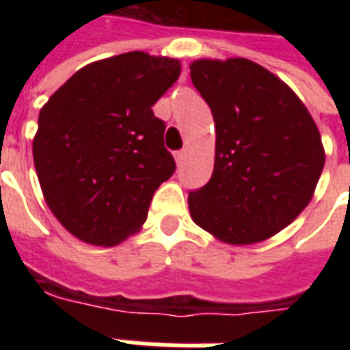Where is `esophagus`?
I'll list each match as a JSON object with an SVG mask.
<instances>
[{"label": "esophagus", "instance_id": "obj_1", "mask_svg": "<svg viewBox=\"0 0 350 350\" xmlns=\"http://www.w3.org/2000/svg\"><path fill=\"white\" fill-rule=\"evenodd\" d=\"M185 155H187V152H185V150H180V152H176L174 153L176 163H178V165H182L183 159H185Z\"/></svg>", "mask_w": 350, "mask_h": 350}]
</instances>
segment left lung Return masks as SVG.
Instances as JSON below:
<instances>
[{"instance_id":"8db88e82","label":"left lung","mask_w":350,"mask_h":350,"mask_svg":"<svg viewBox=\"0 0 350 350\" xmlns=\"http://www.w3.org/2000/svg\"><path fill=\"white\" fill-rule=\"evenodd\" d=\"M189 69L215 122L213 174L189 193L191 217L225 243L268 240L315 193L321 133L298 95L251 59H197Z\"/></svg>"}]
</instances>
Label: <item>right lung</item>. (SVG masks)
I'll use <instances>...</instances> for the list:
<instances>
[{
  "label": "right lung",
  "instance_id": "obj_1",
  "mask_svg": "<svg viewBox=\"0 0 350 350\" xmlns=\"http://www.w3.org/2000/svg\"><path fill=\"white\" fill-rule=\"evenodd\" d=\"M180 71L174 57L127 52L82 67L41 108L33 163L42 195L82 242L110 247L138 232L174 174L152 107Z\"/></svg>",
  "mask_w": 350,
  "mask_h": 350
}]
</instances>
